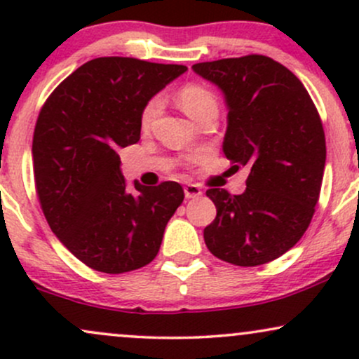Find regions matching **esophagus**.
<instances>
[{
    "mask_svg": "<svg viewBox=\"0 0 359 359\" xmlns=\"http://www.w3.org/2000/svg\"><path fill=\"white\" fill-rule=\"evenodd\" d=\"M184 194L187 199H196V197L203 196V189H201L197 184H187L184 187Z\"/></svg>",
    "mask_w": 359,
    "mask_h": 359,
    "instance_id": "34e87169",
    "label": "esophagus"
}]
</instances>
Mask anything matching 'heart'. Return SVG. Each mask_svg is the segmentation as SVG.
Segmentation results:
<instances>
[{"label":"heart","instance_id":"heart-1","mask_svg":"<svg viewBox=\"0 0 359 359\" xmlns=\"http://www.w3.org/2000/svg\"><path fill=\"white\" fill-rule=\"evenodd\" d=\"M177 100H179L180 108H182L185 111V114L191 116L194 121L208 109L217 108L216 94L203 84H185L184 88H180L179 94H177ZM160 108H162V100H160V97H151V100L147 102V106L143 108L142 113L143 128H148L154 123L156 114L160 113Z\"/></svg>","mask_w":359,"mask_h":359}]
</instances>
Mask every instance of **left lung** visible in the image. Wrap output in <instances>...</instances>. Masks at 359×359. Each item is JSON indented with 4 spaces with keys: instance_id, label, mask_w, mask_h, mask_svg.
<instances>
[{
    "instance_id": "obj_1",
    "label": "left lung",
    "mask_w": 359,
    "mask_h": 359,
    "mask_svg": "<svg viewBox=\"0 0 359 359\" xmlns=\"http://www.w3.org/2000/svg\"><path fill=\"white\" fill-rule=\"evenodd\" d=\"M192 69L224 94L222 151L250 170L240 196L205 191L217 211L204 229L205 246L238 266L269 263L295 246L314 216L325 165L319 113L302 82L270 57L253 53Z\"/></svg>"
}]
</instances>
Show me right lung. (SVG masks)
<instances>
[{"mask_svg":"<svg viewBox=\"0 0 359 359\" xmlns=\"http://www.w3.org/2000/svg\"><path fill=\"white\" fill-rule=\"evenodd\" d=\"M185 71L100 57L62 81L40 111L32 145L36 196L53 234L89 269L125 273L158 253L184 189L135 182L130 191L118 150L138 142L147 102Z\"/></svg>","mask_w":359,"mask_h":359,"instance_id":"1","label":"right lung"}]
</instances>
